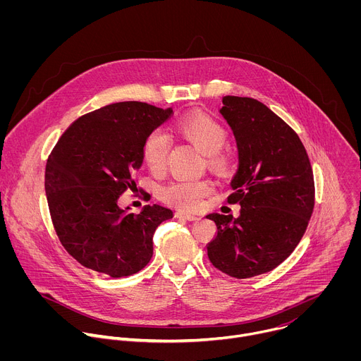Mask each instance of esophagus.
Returning a JSON list of instances; mask_svg holds the SVG:
<instances>
[{
  "mask_svg": "<svg viewBox=\"0 0 361 361\" xmlns=\"http://www.w3.org/2000/svg\"><path fill=\"white\" fill-rule=\"evenodd\" d=\"M176 217H177V219H184V220H188V221L198 220V217H197V216L190 214V213H185V212H177V213H176Z\"/></svg>",
  "mask_w": 361,
  "mask_h": 361,
  "instance_id": "obj_1",
  "label": "esophagus"
}]
</instances>
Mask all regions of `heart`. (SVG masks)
Returning a JSON list of instances; mask_svg holds the SVG:
<instances>
[{
    "instance_id": "1",
    "label": "heart",
    "mask_w": 361,
    "mask_h": 361,
    "mask_svg": "<svg viewBox=\"0 0 361 361\" xmlns=\"http://www.w3.org/2000/svg\"><path fill=\"white\" fill-rule=\"evenodd\" d=\"M177 131L191 144H194L207 157V166L223 173L227 169V157L220 152L224 145L227 133L212 117L194 114L177 124ZM169 149V138L163 133H152L144 144V160L151 170H160L164 166ZM212 191L209 181H174L164 187L163 197L184 210H194L201 204V200Z\"/></svg>"
}]
</instances>
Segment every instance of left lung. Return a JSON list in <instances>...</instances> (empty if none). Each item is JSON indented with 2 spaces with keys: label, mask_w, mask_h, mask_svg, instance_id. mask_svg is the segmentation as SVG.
Instances as JSON below:
<instances>
[{
  "label": "left lung",
  "mask_w": 361,
  "mask_h": 361,
  "mask_svg": "<svg viewBox=\"0 0 361 361\" xmlns=\"http://www.w3.org/2000/svg\"><path fill=\"white\" fill-rule=\"evenodd\" d=\"M220 114L237 145L238 169L230 202L240 214H209L216 223L207 244L213 266L235 279L271 271L294 251L314 209V177L294 133L263 102L226 95Z\"/></svg>",
  "instance_id": "left-lung-1"
}]
</instances>
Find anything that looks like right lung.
<instances>
[{
	"instance_id": "right-lung-1",
	"label": "right lung",
	"mask_w": 361,
	"mask_h": 361,
	"mask_svg": "<svg viewBox=\"0 0 361 361\" xmlns=\"http://www.w3.org/2000/svg\"><path fill=\"white\" fill-rule=\"evenodd\" d=\"M173 109L147 102H116L75 120L45 167V194L64 248L87 269L113 279L131 276L152 257V235L174 212L144 205L121 209L120 195L134 187L147 138Z\"/></svg>"
}]
</instances>
